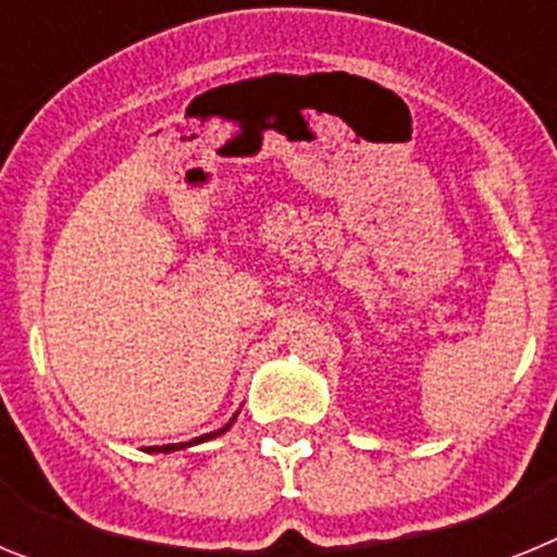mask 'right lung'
Returning <instances> with one entry per match:
<instances>
[{"instance_id": "add662e5", "label": "right lung", "mask_w": 557, "mask_h": 557, "mask_svg": "<svg viewBox=\"0 0 557 557\" xmlns=\"http://www.w3.org/2000/svg\"><path fill=\"white\" fill-rule=\"evenodd\" d=\"M236 418V416H234ZM234 418H231L228 424L223 426V430H218V432H209V435H200V437H195V441H186V444H166V446H147L145 451H178V449H186V446H195V444H203V441H211V437H218V435H223L225 430H231V424H234Z\"/></svg>"}]
</instances>
